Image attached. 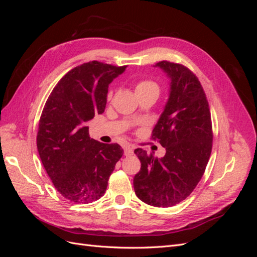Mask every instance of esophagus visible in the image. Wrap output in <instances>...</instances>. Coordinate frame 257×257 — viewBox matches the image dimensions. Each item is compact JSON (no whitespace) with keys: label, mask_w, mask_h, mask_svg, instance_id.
<instances>
[{"label":"esophagus","mask_w":257,"mask_h":257,"mask_svg":"<svg viewBox=\"0 0 257 257\" xmlns=\"http://www.w3.org/2000/svg\"><path fill=\"white\" fill-rule=\"evenodd\" d=\"M134 150H133V147L132 146H125L124 147V155H126V157H131V155H133Z\"/></svg>","instance_id":"esophagus-1"}]
</instances>
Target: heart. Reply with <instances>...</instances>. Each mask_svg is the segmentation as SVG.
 I'll return each mask as SVG.
<instances>
[{"label": "heart", "mask_w": 257, "mask_h": 257, "mask_svg": "<svg viewBox=\"0 0 257 257\" xmlns=\"http://www.w3.org/2000/svg\"><path fill=\"white\" fill-rule=\"evenodd\" d=\"M136 93H142L145 91H150V90H158V85L155 82L151 81V80H141L136 83L135 87ZM112 96V92L110 91L108 93V98H110Z\"/></svg>", "instance_id": "1"}]
</instances>
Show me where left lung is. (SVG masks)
<instances>
[{"mask_svg":"<svg viewBox=\"0 0 257 257\" xmlns=\"http://www.w3.org/2000/svg\"><path fill=\"white\" fill-rule=\"evenodd\" d=\"M170 79L169 97L152 132L165 148L158 159L143 149L134 152L142 163L134 177L137 197L154 207H172L188 197L203 177L212 149V124L205 91L197 77L182 64H155Z\"/></svg>","mask_w":257,"mask_h":257,"instance_id":"obj_1","label":"left lung"}]
</instances>
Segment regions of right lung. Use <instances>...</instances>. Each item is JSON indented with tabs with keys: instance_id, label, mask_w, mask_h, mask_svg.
<instances>
[{
	"instance_id": "obj_1",
	"label": "right lung",
	"mask_w": 257,
	"mask_h": 257,
	"mask_svg": "<svg viewBox=\"0 0 257 257\" xmlns=\"http://www.w3.org/2000/svg\"><path fill=\"white\" fill-rule=\"evenodd\" d=\"M125 68L98 61L76 66L62 77L45 104L37 150L54 188L75 204L92 203L104 195L123 155L118 144L90 138L85 123L104 112L108 85Z\"/></svg>"
}]
</instances>
